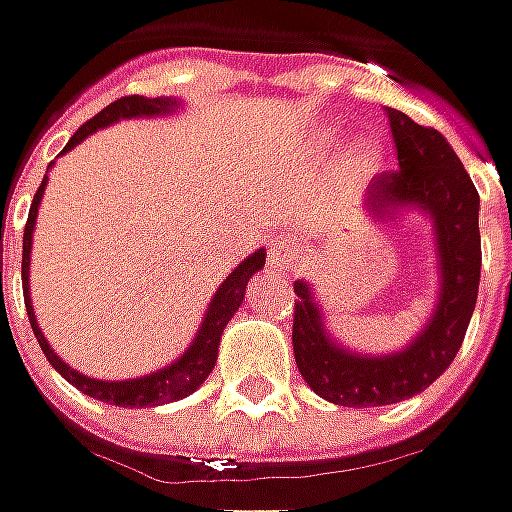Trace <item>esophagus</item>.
Instances as JSON below:
<instances>
[{
  "instance_id": "34e87169",
  "label": "esophagus",
  "mask_w": 512,
  "mask_h": 512,
  "mask_svg": "<svg viewBox=\"0 0 512 512\" xmlns=\"http://www.w3.org/2000/svg\"><path fill=\"white\" fill-rule=\"evenodd\" d=\"M298 257L300 243L295 237L280 234V237H275V240L269 243V269H275V272H289V269L298 263Z\"/></svg>"
}]
</instances>
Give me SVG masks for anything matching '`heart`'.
<instances>
[{
  "label": "heart",
  "mask_w": 512,
  "mask_h": 512,
  "mask_svg": "<svg viewBox=\"0 0 512 512\" xmlns=\"http://www.w3.org/2000/svg\"><path fill=\"white\" fill-rule=\"evenodd\" d=\"M378 160H381V145L375 143L372 137H364L361 143H355L352 151H349V166L355 168V171H372V168L378 166Z\"/></svg>",
  "instance_id": "heart-1"
}]
</instances>
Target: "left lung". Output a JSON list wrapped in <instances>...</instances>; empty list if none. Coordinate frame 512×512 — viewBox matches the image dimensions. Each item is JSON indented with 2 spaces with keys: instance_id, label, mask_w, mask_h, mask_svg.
Returning a JSON list of instances; mask_svg holds the SVG:
<instances>
[{
  "instance_id": "obj_1",
  "label": "left lung",
  "mask_w": 512,
  "mask_h": 512,
  "mask_svg": "<svg viewBox=\"0 0 512 512\" xmlns=\"http://www.w3.org/2000/svg\"><path fill=\"white\" fill-rule=\"evenodd\" d=\"M387 117L398 171H384L369 183L364 212L372 223H392L404 212L430 217L438 298L430 321L404 349L367 355L332 338L312 283L295 280V364L303 381L338 407H384L424 392L453 364L478 298L481 234L470 174L444 134L395 108H387Z\"/></svg>"
}]
</instances>
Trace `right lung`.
<instances>
[{"label":"right lung","instance_id":"1","mask_svg":"<svg viewBox=\"0 0 512 512\" xmlns=\"http://www.w3.org/2000/svg\"><path fill=\"white\" fill-rule=\"evenodd\" d=\"M177 108H183V100H171V97H157V100H148V97H123V100L111 102L108 108H102L100 114L94 120L79 128L77 134L68 140V145L62 148L71 151L74 145H79L85 137L97 134L100 128H108V125L120 123V120H134V117H168L174 114ZM45 186H48V174L42 180V186L36 191L34 203H31V212H28V223H25V237H22V289H25V309H28V321H31V329H34L36 341L42 346L48 364L68 381L74 384L79 392L97 398V401H105V404H114V407H163V404H171V401H180L191 395L194 389L200 387L209 372L217 364V346H220V338H223V329L226 323L232 321L234 312L240 309V303L246 300V286L255 272L263 269L266 263V249H257L255 255H249L237 269H234L229 278L220 283V289L214 292L212 303L203 315V321L197 326V335L194 341L186 346V352L171 361L163 369L157 372H148V375H140V378H128V381H100V378H91V375H82L79 369L68 367L59 355H56L51 344L45 341L39 323H36V312L31 306V286H28V272H31V249H34V226H36V214H39V203H42V194H45ZM2 278V272H0Z\"/></svg>","mask_w":512,"mask_h":512}]
</instances>
